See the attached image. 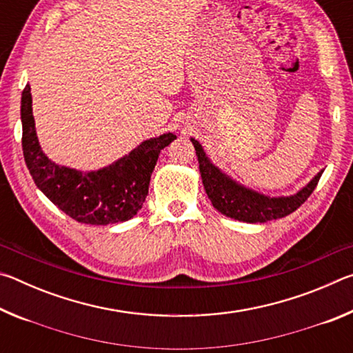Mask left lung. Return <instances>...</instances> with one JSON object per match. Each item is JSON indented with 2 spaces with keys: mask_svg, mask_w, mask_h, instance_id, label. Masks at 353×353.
Wrapping results in <instances>:
<instances>
[{
  "mask_svg": "<svg viewBox=\"0 0 353 353\" xmlns=\"http://www.w3.org/2000/svg\"><path fill=\"white\" fill-rule=\"evenodd\" d=\"M191 143L194 145L196 155L199 160L202 183H204L205 193L213 207L225 216L243 221V223H266V221L288 216L310 198L324 172L319 171L296 194L271 198V196L256 193V191L235 182L234 179L210 162L198 140L191 139Z\"/></svg>",
  "mask_w": 353,
  "mask_h": 353,
  "instance_id": "1",
  "label": "left lung"
}]
</instances>
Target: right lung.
Instances as JSON below:
<instances>
[{
  "instance_id": "1",
  "label": "right lung",
  "mask_w": 353,
  "mask_h": 353,
  "mask_svg": "<svg viewBox=\"0 0 353 353\" xmlns=\"http://www.w3.org/2000/svg\"><path fill=\"white\" fill-rule=\"evenodd\" d=\"M23 155L35 185L77 223L107 225L134 218L145 202L159 154L174 134L149 139L98 171H77L51 162L41 151L32 115L29 83L21 94Z\"/></svg>"
}]
</instances>
